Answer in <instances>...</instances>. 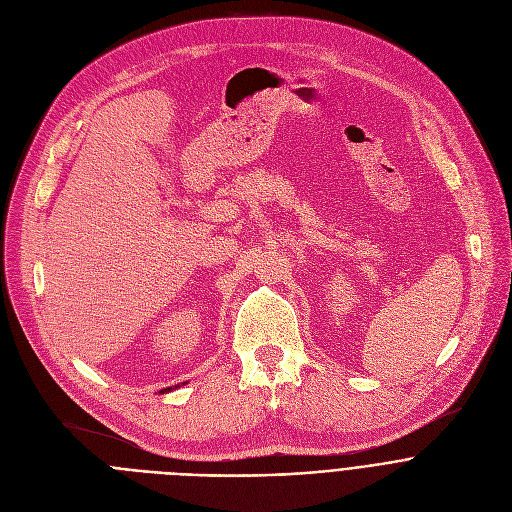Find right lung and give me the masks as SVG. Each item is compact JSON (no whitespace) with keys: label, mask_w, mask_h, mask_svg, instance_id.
<instances>
[{"label":"right lung","mask_w":512,"mask_h":512,"mask_svg":"<svg viewBox=\"0 0 512 512\" xmlns=\"http://www.w3.org/2000/svg\"><path fill=\"white\" fill-rule=\"evenodd\" d=\"M172 389H174V387H168V389H162L160 393H164V391H172Z\"/></svg>","instance_id":"1"}]
</instances>
